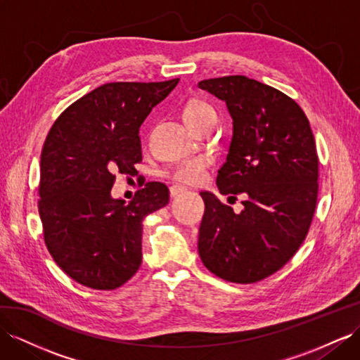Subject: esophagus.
I'll return each instance as SVG.
<instances>
[{"label":"esophagus","mask_w":360,"mask_h":360,"mask_svg":"<svg viewBox=\"0 0 360 360\" xmlns=\"http://www.w3.org/2000/svg\"><path fill=\"white\" fill-rule=\"evenodd\" d=\"M187 191V188H184L181 186H172L170 187V196L172 198H179L181 195H184V193Z\"/></svg>","instance_id":"obj_1"}]
</instances>
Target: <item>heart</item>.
Returning a JSON list of instances; mask_svg holds the SVG:
<instances>
[{"label": "heart", "instance_id": "obj_1", "mask_svg": "<svg viewBox=\"0 0 360 360\" xmlns=\"http://www.w3.org/2000/svg\"><path fill=\"white\" fill-rule=\"evenodd\" d=\"M182 120L186 124L193 129L202 123L216 120V109L207 103L205 100L190 98L186 105L182 106ZM208 162L205 158H191L178 164L172 170V178L182 184H198L205 176Z\"/></svg>", "mask_w": 360, "mask_h": 360}]
</instances>
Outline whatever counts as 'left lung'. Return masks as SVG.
Instances as JSON below:
<instances>
[{
	"mask_svg": "<svg viewBox=\"0 0 360 360\" xmlns=\"http://www.w3.org/2000/svg\"><path fill=\"white\" fill-rule=\"evenodd\" d=\"M198 86L224 100L233 118L217 188L246 198L236 214L213 193H200V260L219 278L257 283L281 269L309 233L318 200L315 136L297 101L262 82L226 76Z\"/></svg>",
	"mask_w": 360,
	"mask_h": 360,
	"instance_id": "8db88e82",
	"label": "left lung"
}]
</instances>
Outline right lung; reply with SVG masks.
<instances>
[{
	"label": "right lung",
	"instance_id": "right-lung-1",
	"mask_svg": "<svg viewBox=\"0 0 360 360\" xmlns=\"http://www.w3.org/2000/svg\"><path fill=\"white\" fill-rule=\"evenodd\" d=\"M179 79L112 82L68 106L41 153L38 210L53 260L72 280L112 290L141 264L143 219L169 204L162 182H147L126 204L110 196L115 173H136L140 126Z\"/></svg>",
	"mask_w": 360,
	"mask_h": 360
}]
</instances>
